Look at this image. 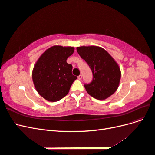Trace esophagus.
<instances>
[{"label": "esophagus", "mask_w": 155, "mask_h": 155, "mask_svg": "<svg viewBox=\"0 0 155 155\" xmlns=\"http://www.w3.org/2000/svg\"><path fill=\"white\" fill-rule=\"evenodd\" d=\"M78 79H79V80H81V79H82V76H81V75H79V76L78 77Z\"/></svg>", "instance_id": "esophagus-1"}]
</instances>
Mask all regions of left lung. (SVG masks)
<instances>
[{
    "label": "left lung",
    "instance_id": "obj_1",
    "mask_svg": "<svg viewBox=\"0 0 155 155\" xmlns=\"http://www.w3.org/2000/svg\"><path fill=\"white\" fill-rule=\"evenodd\" d=\"M76 49L92 72V82L85 85L88 94L99 100L113 94L119 87L121 78L120 67L114 58L100 46H82Z\"/></svg>",
    "mask_w": 155,
    "mask_h": 155
}]
</instances>
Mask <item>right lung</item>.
Wrapping results in <instances>:
<instances>
[{
	"label": "right lung",
	"mask_w": 155,
	"mask_h": 155,
	"mask_svg": "<svg viewBox=\"0 0 155 155\" xmlns=\"http://www.w3.org/2000/svg\"><path fill=\"white\" fill-rule=\"evenodd\" d=\"M74 52V47L55 45L37 59L33 68L32 79L36 91L44 99L55 102L67 95L77 79L72 74V64L67 63Z\"/></svg>",
	"instance_id": "add662e5"
}]
</instances>
